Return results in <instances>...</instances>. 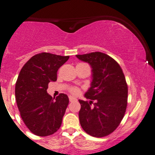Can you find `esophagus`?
<instances>
[{
    "label": "esophagus",
    "instance_id": "obj_1",
    "mask_svg": "<svg viewBox=\"0 0 155 155\" xmlns=\"http://www.w3.org/2000/svg\"><path fill=\"white\" fill-rule=\"evenodd\" d=\"M68 98H69V101L70 102L74 101H76V100H77L75 98H74V97H72V96H69Z\"/></svg>",
    "mask_w": 155,
    "mask_h": 155
}]
</instances>
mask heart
I'll use <instances>...</instances> for the list:
<instances>
[{
    "instance_id": "heart-1",
    "label": "heart",
    "mask_w": 155,
    "mask_h": 155,
    "mask_svg": "<svg viewBox=\"0 0 155 155\" xmlns=\"http://www.w3.org/2000/svg\"><path fill=\"white\" fill-rule=\"evenodd\" d=\"M70 91H71V93L74 94V95H77V94H78V92H79V89L78 88H71Z\"/></svg>"
}]
</instances>
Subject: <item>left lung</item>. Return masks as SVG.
Returning a JSON list of instances; mask_svg holds the SVG:
<instances>
[{
    "instance_id": "obj_1",
    "label": "left lung",
    "mask_w": 155,
    "mask_h": 155,
    "mask_svg": "<svg viewBox=\"0 0 155 155\" xmlns=\"http://www.w3.org/2000/svg\"><path fill=\"white\" fill-rule=\"evenodd\" d=\"M92 68L91 86L79 100V120L88 134L103 137L114 131L122 120L127 104V85L119 63L101 52L76 55Z\"/></svg>"
}]
</instances>
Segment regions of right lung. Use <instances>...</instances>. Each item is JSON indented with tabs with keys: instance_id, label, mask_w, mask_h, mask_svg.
Instances as JSON below:
<instances>
[{
	"instance_id": "1",
	"label": "right lung",
	"mask_w": 155,
	"mask_h": 155,
	"mask_svg": "<svg viewBox=\"0 0 155 155\" xmlns=\"http://www.w3.org/2000/svg\"><path fill=\"white\" fill-rule=\"evenodd\" d=\"M68 56L43 52L34 55L22 67L15 84V99L25 125L35 135L46 137L57 131L68 104L61 93L57 98L48 94L51 81H57L60 66Z\"/></svg>"
}]
</instances>
